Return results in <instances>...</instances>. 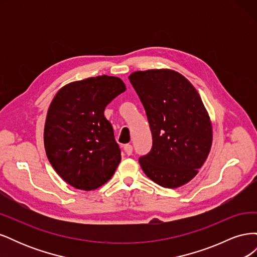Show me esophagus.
<instances>
[{"instance_id":"1","label":"esophagus","mask_w":257,"mask_h":257,"mask_svg":"<svg viewBox=\"0 0 257 257\" xmlns=\"http://www.w3.org/2000/svg\"><path fill=\"white\" fill-rule=\"evenodd\" d=\"M124 152L126 153V155H131L132 152H133V147H132V145H124Z\"/></svg>"}]
</instances>
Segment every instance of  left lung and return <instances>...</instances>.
Segmentation results:
<instances>
[{
  "instance_id": "8db88e82",
  "label": "left lung",
  "mask_w": 257,
  "mask_h": 257,
  "mask_svg": "<svg viewBox=\"0 0 257 257\" xmlns=\"http://www.w3.org/2000/svg\"><path fill=\"white\" fill-rule=\"evenodd\" d=\"M145 107L152 133L149 154L139 159L144 173L168 189L190 182L211 150L212 122L200 95L173 69L137 71L128 76Z\"/></svg>"
}]
</instances>
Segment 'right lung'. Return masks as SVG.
I'll return each instance as SVG.
<instances>
[{
  "label": "right lung",
  "instance_id": "obj_1",
  "mask_svg": "<svg viewBox=\"0 0 257 257\" xmlns=\"http://www.w3.org/2000/svg\"><path fill=\"white\" fill-rule=\"evenodd\" d=\"M125 90L119 77L103 75L69 82L53 97L45 122V150L53 169L73 188H99L121 162L104 110Z\"/></svg>",
  "mask_w": 257,
  "mask_h": 257
}]
</instances>
